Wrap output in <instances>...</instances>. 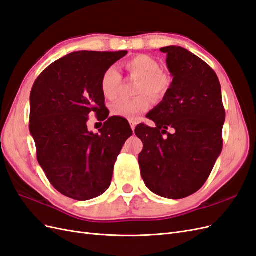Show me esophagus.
Instances as JSON below:
<instances>
[{
    "mask_svg": "<svg viewBox=\"0 0 256 256\" xmlns=\"http://www.w3.org/2000/svg\"><path fill=\"white\" fill-rule=\"evenodd\" d=\"M129 122H130V126H131V129L132 130H134L136 129V122H134V120H129Z\"/></svg>",
    "mask_w": 256,
    "mask_h": 256,
    "instance_id": "obj_1",
    "label": "esophagus"
}]
</instances>
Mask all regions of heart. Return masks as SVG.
Segmentation results:
<instances>
[{
	"label": "heart",
	"instance_id": "obj_1",
	"mask_svg": "<svg viewBox=\"0 0 256 256\" xmlns=\"http://www.w3.org/2000/svg\"><path fill=\"white\" fill-rule=\"evenodd\" d=\"M124 68L131 74L140 78L136 85V94L138 97L131 99H120L112 104L111 112L114 116L127 120H134L141 113L150 109V95L154 100H159L166 92L170 79L161 72L158 62L145 54H138L129 58L122 64ZM122 84V76L118 68L111 66L104 72L100 79V90L109 100L118 98Z\"/></svg>",
	"mask_w": 256,
	"mask_h": 256
}]
</instances>
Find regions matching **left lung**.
Segmentation results:
<instances>
[{
    "instance_id": "1",
    "label": "left lung",
    "mask_w": 256,
    "mask_h": 256,
    "mask_svg": "<svg viewBox=\"0 0 256 256\" xmlns=\"http://www.w3.org/2000/svg\"><path fill=\"white\" fill-rule=\"evenodd\" d=\"M166 66L173 81L162 102L147 114L156 127L136 126L144 140L138 164L154 194L178 200L203 187L222 152L226 110L212 69L187 49L168 46ZM171 128L173 134L162 136Z\"/></svg>"
}]
</instances>
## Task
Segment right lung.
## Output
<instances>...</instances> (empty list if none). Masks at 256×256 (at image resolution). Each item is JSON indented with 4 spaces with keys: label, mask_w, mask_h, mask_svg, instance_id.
<instances>
[{
    "label": "right lung",
    "mask_w": 256,
    "mask_h": 256,
    "mask_svg": "<svg viewBox=\"0 0 256 256\" xmlns=\"http://www.w3.org/2000/svg\"><path fill=\"white\" fill-rule=\"evenodd\" d=\"M127 51H76L48 66L30 96V132L38 164L51 184L76 200L102 196L110 187L122 145L132 136L128 120L108 118L100 79ZM104 120L99 134L87 129L88 115Z\"/></svg>",
    "instance_id": "obj_1"
}]
</instances>
